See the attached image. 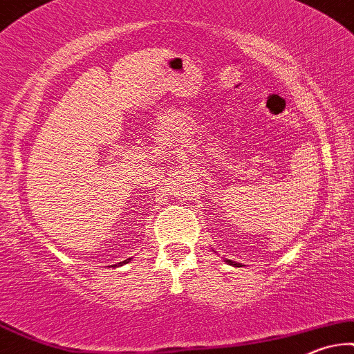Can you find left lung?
<instances>
[{"label": "left lung", "mask_w": 354, "mask_h": 354, "mask_svg": "<svg viewBox=\"0 0 354 354\" xmlns=\"http://www.w3.org/2000/svg\"><path fill=\"white\" fill-rule=\"evenodd\" d=\"M227 263H229V265H234V266H239V265H236V263H232V261H230V259H227Z\"/></svg>", "instance_id": "8db88e82"}]
</instances>
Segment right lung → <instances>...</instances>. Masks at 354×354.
<instances>
[{"label": "right lung", "instance_id": "obj_1", "mask_svg": "<svg viewBox=\"0 0 354 354\" xmlns=\"http://www.w3.org/2000/svg\"><path fill=\"white\" fill-rule=\"evenodd\" d=\"M129 261H131V258H129V259H124L122 263H119V265H114V266H122V265H125V263H129Z\"/></svg>", "mask_w": 354, "mask_h": 354}]
</instances>
